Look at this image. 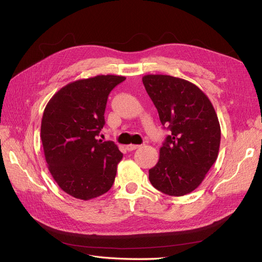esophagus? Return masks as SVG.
<instances>
[{"label":"esophagus","instance_id":"1","mask_svg":"<svg viewBox=\"0 0 262 262\" xmlns=\"http://www.w3.org/2000/svg\"><path fill=\"white\" fill-rule=\"evenodd\" d=\"M139 147H140V145H137V144H130V145H126V149H128L129 152H131V150L137 149V148H139Z\"/></svg>","mask_w":262,"mask_h":262}]
</instances>
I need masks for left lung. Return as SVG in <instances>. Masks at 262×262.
Returning a JSON list of instances; mask_svg holds the SVG:
<instances>
[{"instance_id":"8db88e82","label":"left lung","mask_w":262,"mask_h":262,"mask_svg":"<svg viewBox=\"0 0 262 262\" xmlns=\"http://www.w3.org/2000/svg\"><path fill=\"white\" fill-rule=\"evenodd\" d=\"M145 90L170 134L160 160L148 170L150 184L168 195L180 196L200 186L215 163L221 126L212 102L199 87L182 78L148 74Z\"/></svg>"}]
</instances>
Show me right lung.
<instances>
[{
  "label": "right lung",
  "instance_id": "1",
  "mask_svg": "<svg viewBox=\"0 0 262 262\" xmlns=\"http://www.w3.org/2000/svg\"><path fill=\"white\" fill-rule=\"evenodd\" d=\"M124 80L97 75L72 82L45 108L40 138L47 165L58 186L76 199H94L114 185L122 153L97 136L105 125L108 95Z\"/></svg>",
  "mask_w": 262,
  "mask_h": 262
}]
</instances>
